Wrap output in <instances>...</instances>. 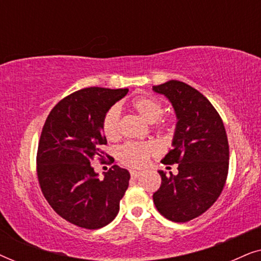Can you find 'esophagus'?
<instances>
[{
  "label": "esophagus",
  "instance_id": "34e87169",
  "mask_svg": "<svg viewBox=\"0 0 261 261\" xmlns=\"http://www.w3.org/2000/svg\"><path fill=\"white\" fill-rule=\"evenodd\" d=\"M141 174H142V172H140V171H135V170H132V171H130V176H132V178H135V179L140 177Z\"/></svg>",
  "mask_w": 261,
  "mask_h": 261
}]
</instances>
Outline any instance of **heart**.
Returning a JSON list of instances; mask_svg holds the SVG:
<instances>
[{"instance_id": "b5f03b06", "label": "heart", "mask_w": 261, "mask_h": 261, "mask_svg": "<svg viewBox=\"0 0 261 261\" xmlns=\"http://www.w3.org/2000/svg\"><path fill=\"white\" fill-rule=\"evenodd\" d=\"M130 108L138 113V115L142 117L146 122L154 123L159 120L163 114V106L158 99L148 97V96H139L130 102ZM120 113L116 107L110 108L103 117L102 128L106 138L109 140H116L120 135L119 130ZM155 152V147L153 144H129L123 145L119 149L117 156L119 160L124 165L132 167H140L147 162L148 156Z\"/></svg>"}]
</instances>
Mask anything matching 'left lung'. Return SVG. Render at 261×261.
Segmentation results:
<instances>
[{
	"label": "left lung",
	"instance_id": "left-lung-1",
	"mask_svg": "<svg viewBox=\"0 0 261 261\" xmlns=\"http://www.w3.org/2000/svg\"><path fill=\"white\" fill-rule=\"evenodd\" d=\"M152 89L169 99L177 117L172 149L162 163L178 164L177 174L158 171L162 185L153 202L167 220L188 222L206 212L222 192L229 165L226 129L208 98L187 83L171 80Z\"/></svg>",
	"mask_w": 261,
	"mask_h": 261
}]
</instances>
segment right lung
Returning <instances> with one entry per match:
<instances>
[{
	"instance_id": "right-lung-1",
	"label": "right lung",
	"mask_w": 261,
	"mask_h": 261,
	"mask_svg": "<svg viewBox=\"0 0 261 261\" xmlns=\"http://www.w3.org/2000/svg\"><path fill=\"white\" fill-rule=\"evenodd\" d=\"M128 89L85 88L51 110L38 146L41 191L53 210L78 227L98 229L115 219L129 184L126 169L114 165L99 179L91 162L105 156L102 122Z\"/></svg>"
}]
</instances>
